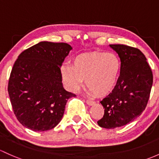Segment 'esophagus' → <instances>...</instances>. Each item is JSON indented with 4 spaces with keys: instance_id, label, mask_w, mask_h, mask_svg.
Here are the masks:
<instances>
[{
    "instance_id": "esophagus-1",
    "label": "esophagus",
    "mask_w": 159,
    "mask_h": 159,
    "mask_svg": "<svg viewBox=\"0 0 159 159\" xmlns=\"http://www.w3.org/2000/svg\"><path fill=\"white\" fill-rule=\"evenodd\" d=\"M86 103H87V104H88L89 106H92V105L94 104L95 102L93 101H90V100H87Z\"/></svg>"
}]
</instances>
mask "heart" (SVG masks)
Returning <instances> with one entry per match:
<instances>
[{
	"label": "heart",
	"mask_w": 159,
	"mask_h": 159,
	"mask_svg": "<svg viewBox=\"0 0 159 159\" xmlns=\"http://www.w3.org/2000/svg\"><path fill=\"white\" fill-rule=\"evenodd\" d=\"M121 62L116 54L98 52L79 54L72 65L60 68L65 88L71 93L78 92L85 79L86 86L97 96H104L116 86L119 79Z\"/></svg>",
	"instance_id": "heart-1"
}]
</instances>
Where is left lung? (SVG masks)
Masks as SVG:
<instances>
[{
	"label": "left lung",
	"mask_w": 159,
	"mask_h": 159,
	"mask_svg": "<svg viewBox=\"0 0 159 159\" xmlns=\"http://www.w3.org/2000/svg\"><path fill=\"white\" fill-rule=\"evenodd\" d=\"M118 54L121 69L111 93L101 101L104 114L98 124L115 129L125 126L139 116L146 109L153 82L151 68L139 49L125 45H110Z\"/></svg>",
	"instance_id": "8db88e82"
}]
</instances>
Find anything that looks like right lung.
Returning a JSON list of instances; mask_svg holds the SVG:
<instances>
[{
	"mask_svg": "<svg viewBox=\"0 0 159 159\" xmlns=\"http://www.w3.org/2000/svg\"><path fill=\"white\" fill-rule=\"evenodd\" d=\"M71 49L67 43L43 41L18 56L7 89L13 113L23 126L47 131L61 120L68 100L76 96L64 89L60 75Z\"/></svg>",
	"mask_w": 159,
	"mask_h": 159,
	"instance_id": "right-lung-1",
	"label": "right lung"
}]
</instances>
